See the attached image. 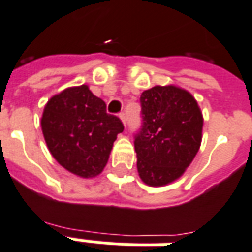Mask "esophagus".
I'll return each mask as SVG.
<instances>
[{
	"label": "esophagus",
	"instance_id": "esophagus-1",
	"mask_svg": "<svg viewBox=\"0 0 252 252\" xmlns=\"http://www.w3.org/2000/svg\"><path fill=\"white\" fill-rule=\"evenodd\" d=\"M119 118L122 119L123 124H124V126H126V112L119 113Z\"/></svg>",
	"mask_w": 252,
	"mask_h": 252
}]
</instances>
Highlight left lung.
<instances>
[{
	"label": "left lung",
	"instance_id": "obj_1",
	"mask_svg": "<svg viewBox=\"0 0 252 252\" xmlns=\"http://www.w3.org/2000/svg\"><path fill=\"white\" fill-rule=\"evenodd\" d=\"M141 126L134 133L137 170L147 185L177 180L201 145L202 113L189 92L156 86L140 96Z\"/></svg>",
	"mask_w": 252,
	"mask_h": 252
}]
</instances>
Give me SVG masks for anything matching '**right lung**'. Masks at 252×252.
<instances>
[{
  "label": "right lung",
  "instance_id": "obj_1",
  "mask_svg": "<svg viewBox=\"0 0 252 252\" xmlns=\"http://www.w3.org/2000/svg\"><path fill=\"white\" fill-rule=\"evenodd\" d=\"M42 132L54 158L68 172L88 178L104 169L122 120L87 86L53 96L42 115Z\"/></svg>",
  "mask_w": 252,
  "mask_h": 252
}]
</instances>
